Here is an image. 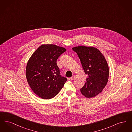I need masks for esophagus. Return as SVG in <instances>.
Instances as JSON below:
<instances>
[{"instance_id":"esophagus-1","label":"esophagus","mask_w":132,"mask_h":132,"mask_svg":"<svg viewBox=\"0 0 132 132\" xmlns=\"http://www.w3.org/2000/svg\"><path fill=\"white\" fill-rule=\"evenodd\" d=\"M76 76L75 75L72 76V77L70 78L71 80H74L75 79Z\"/></svg>"}]
</instances>
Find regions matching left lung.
Instances as JSON below:
<instances>
[{"label": "left lung", "instance_id": "8db88e82", "mask_svg": "<svg viewBox=\"0 0 132 132\" xmlns=\"http://www.w3.org/2000/svg\"><path fill=\"white\" fill-rule=\"evenodd\" d=\"M72 49L77 53L88 76L81 92L88 98L94 97L101 93L108 82L109 67L106 60L101 51L93 46L80 45Z\"/></svg>", "mask_w": 132, "mask_h": 132}]
</instances>
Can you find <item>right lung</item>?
<instances>
[{
	"label": "right lung",
	"instance_id": "obj_1",
	"mask_svg": "<svg viewBox=\"0 0 132 132\" xmlns=\"http://www.w3.org/2000/svg\"><path fill=\"white\" fill-rule=\"evenodd\" d=\"M66 50L55 44H43L29 58L26 76L32 90L39 97L48 100L59 93L67 81L60 75L57 59Z\"/></svg>",
	"mask_w": 132,
	"mask_h": 132
}]
</instances>
